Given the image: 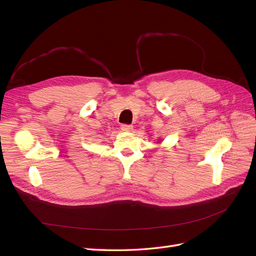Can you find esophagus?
<instances>
[{"label": "esophagus", "instance_id": "1", "mask_svg": "<svg viewBox=\"0 0 256 256\" xmlns=\"http://www.w3.org/2000/svg\"><path fill=\"white\" fill-rule=\"evenodd\" d=\"M120 129L124 131V132H131L134 130V127L131 125H122Z\"/></svg>", "mask_w": 256, "mask_h": 256}]
</instances>
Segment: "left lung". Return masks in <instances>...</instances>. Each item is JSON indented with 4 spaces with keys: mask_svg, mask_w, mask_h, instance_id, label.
<instances>
[{
    "mask_svg": "<svg viewBox=\"0 0 256 256\" xmlns=\"http://www.w3.org/2000/svg\"><path fill=\"white\" fill-rule=\"evenodd\" d=\"M158 141H160V140H158Z\"/></svg>",
    "mask_w": 256,
    "mask_h": 256,
    "instance_id": "8db88e82",
    "label": "left lung"
}]
</instances>
